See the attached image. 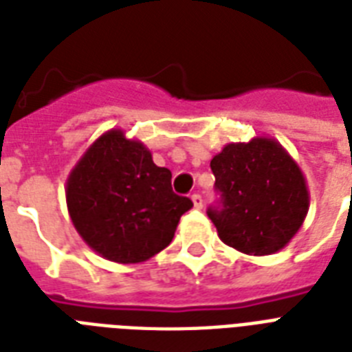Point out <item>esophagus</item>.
Masks as SVG:
<instances>
[{"label": "esophagus", "mask_w": 352, "mask_h": 352, "mask_svg": "<svg viewBox=\"0 0 352 352\" xmlns=\"http://www.w3.org/2000/svg\"><path fill=\"white\" fill-rule=\"evenodd\" d=\"M192 203H193V206H195V208H197V210L203 208V197H201L199 193H193V195H192Z\"/></svg>", "instance_id": "obj_1"}]
</instances>
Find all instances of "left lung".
Masks as SVG:
<instances>
[{
	"label": "left lung",
	"mask_w": 352,
	"mask_h": 352,
	"mask_svg": "<svg viewBox=\"0 0 352 352\" xmlns=\"http://www.w3.org/2000/svg\"><path fill=\"white\" fill-rule=\"evenodd\" d=\"M210 168L221 192V210L208 217L221 241L248 256H270L298 234L311 195L303 171L270 137L226 144Z\"/></svg>",
	"instance_id": "8db88e82"
}]
</instances>
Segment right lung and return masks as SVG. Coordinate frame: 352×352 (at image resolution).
I'll list each match as a JSON object with an SVG mask.
<instances>
[{"label":"right lung","mask_w":352,"mask_h":352,"mask_svg":"<svg viewBox=\"0 0 352 352\" xmlns=\"http://www.w3.org/2000/svg\"><path fill=\"white\" fill-rule=\"evenodd\" d=\"M69 217L80 237L109 261L137 265L164 250L193 203L171 190V171L153 162L122 129L96 138L65 184Z\"/></svg>","instance_id":"obj_1"}]
</instances>
